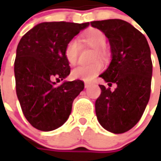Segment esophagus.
<instances>
[{"instance_id": "34e87169", "label": "esophagus", "mask_w": 161, "mask_h": 161, "mask_svg": "<svg viewBox=\"0 0 161 161\" xmlns=\"http://www.w3.org/2000/svg\"><path fill=\"white\" fill-rule=\"evenodd\" d=\"M84 86H85V88H86V89H88V88H89V87H90V84L88 83V82H85V84H84Z\"/></svg>"}]
</instances>
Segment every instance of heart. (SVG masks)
<instances>
[{
    "label": "heart",
    "mask_w": 161,
    "mask_h": 161,
    "mask_svg": "<svg viewBox=\"0 0 161 161\" xmlns=\"http://www.w3.org/2000/svg\"><path fill=\"white\" fill-rule=\"evenodd\" d=\"M80 40L84 45L96 49V54L98 58H103L105 56L104 47L107 44L106 36L102 31L92 28L86 33H84ZM64 57L66 61L71 65L75 64L77 62L79 53V44L76 40L72 39L69 41L64 47ZM103 70V64L100 62H96L90 65H80L71 71V77L77 80H83L90 81L96 77L97 75Z\"/></svg>",
    "instance_id": "obj_1"
}]
</instances>
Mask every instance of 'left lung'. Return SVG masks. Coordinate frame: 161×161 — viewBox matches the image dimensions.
Instances as JSON below:
<instances>
[{"instance_id": "8db88e82", "label": "left lung", "mask_w": 161, "mask_h": 161, "mask_svg": "<svg viewBox=\"0 0 161 161\" xmlns=\"http://www.w3.org/2000/svg\"><path fill=\"white\" fill-rule=\"evenodd\" d=\"M108 38L112 60L99 76L114 91L99 85L101 94L95 103L97 118L113 133L132 129L141 119L151 95L152 62L144 35L122 19L90 22Z\"/></svg>"}]
</instances>
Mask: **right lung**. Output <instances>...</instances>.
I'll return each mask as SVG.
<instances>
[{"instance_id":"1","label":"right lung","mask_w":161,"mask_h":161,"mask_svg":"<svg viewBox=\"0 0 161 161\" xmlns=\"http://www.w3.org/2000/svg\"><path fill=\"white\" fill-rule=\"evenodd\" d=\"M89 22H43L24 35L14 63L17 97L29 124L48 132L62 126L71 114L74 98L83 90L84 82L64 80L71 68L64 47Z\"/></svg>"}]
</instances>
